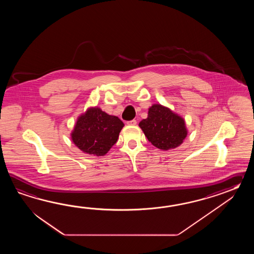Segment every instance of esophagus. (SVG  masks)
<instances>
[{
    "label": "esophagus",
    "instance_id": "esophagus-1",
    "mask_svg": "<svg viewBox=\"0 0 254 254\" xmlns=\"http://www.w3.org/2000/svg\"><path fill=\"white\" fill-rule=\"evenodd\" d=\"M127 125H137V122H136V120H131V121H129V122H127Z\"/></svg>",
    "mask_w": 254,
    "mask_h": 254
}]
</instances>
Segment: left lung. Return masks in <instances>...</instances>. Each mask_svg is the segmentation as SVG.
<instances>
[{
  "instance_id": "8db88e82",
  "label": "left lung",
  "mask_w": 254,
  "mask_h": 254,
  "mask_svg": "<svg viewBox=\"0 0 254 254\" xmlns=\"http://www.w3.org/2000/svg\"><path fill=\"white\" fill-rule=\"evenodd\" d=\"M151 144L162 151L177 148L188 134L184 118L162 104H152L139 124Z\"/></svg>"
}]
</instances>
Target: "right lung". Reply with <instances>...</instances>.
<instances>
[{"label": "right lung", "mask_w": 254, "mask_h": 254, "mask_svg": "<svg viewBox=\"0 0 254 254\" xmlns=\"http://www.w3.org/2000/svg\"><path fill=\"white\" fill-rule=\"evenodd\" d=\"M124 126L117 116L90 107L78 117L70 139L84 153L103 156L116 143Z\"/></svg>", "instance_id": "obj_1"}]
</instances>
